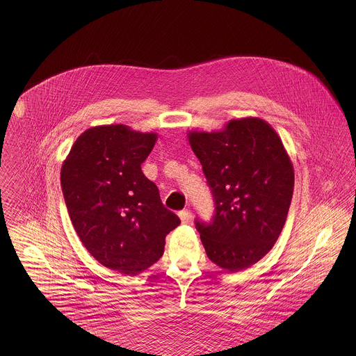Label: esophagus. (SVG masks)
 Returning a JSON list of instances; mask_svg holds the SVG:
<instances>
[{
    "instance_id": "34e87169",
    "label": "esophagus",
    "mask_w": 356,
    "mask_h": 356,
    "mask_svg": "<svg viewBox=\"0 0 356 356\" xmlns=\"http://www.w3.org/2000/svg\"><path fill=\"white\" fill-rule=\"evenodd\" d=\"M179 218L181 219L183 224H186V222L189 221V219H191V213H189L188 209H183V211L179 212Z\"/></svg>"
}]
</instances>
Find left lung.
Returning a JSON list of instances; mask_svg holds the SVG:
<instances>
[{"label": "left lung", "mask_w": 356, "mask_h": 356, "mask_svg": "<svg viewBox=\"0 0 356 356\" xmlns=\"http://www.w3.org/2000/svg\"><path fill=\"white\" fill-rule=\"evenodd\" d=\"M211 189L215 213L195 225L209 260L237 272L276 243L293 193V168L264 120H231L221 132L188 134Z\"/></svg>", "instance_id": "obj_1"}]
</instances>
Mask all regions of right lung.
<instances>
[{
  "instance_id": "obj_1",
  "label": "right lung",
  "mask_w": 356,
  "mask_h": 356,
  "mask_svg": "<svg viewBox=\"0 0 356 356\" xmlns=\"http://www.w3.org/2000/svg\"><path fill=\"white\" fill-rule=\"evenodd\" d=\"M156 138L120 124L95 127L74 141L61 168L69 218L85 248L125 275L156 263L180 224L141 170Z\"/></svg>"
}]
</instances>
